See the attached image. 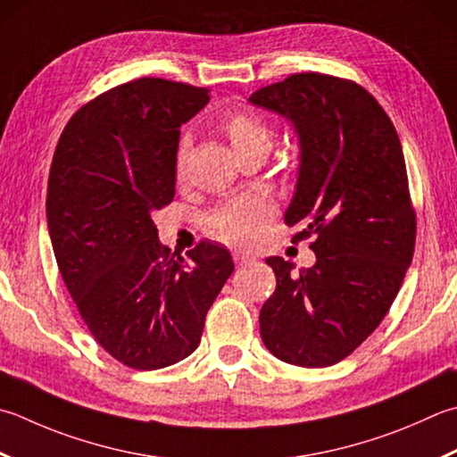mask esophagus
I'll use <instances>...</instances> for the list:
<instances>
[{
  "label": "esophagus",
  "mask_w": 457,
  "mask_h": 457,
  "mask_svg": "<svg viewBox=\"0 0 457 457\" xmlns=\"http://www.w3.org/2000/svg\"><path fill=\"white\" fill-rule=\"evenodd\" d=\"M234 262H236L239 267H244V265L253 263V262H255V255H253V253H245V252H236V253H234Z\"/></svg>",
  "instance_id": "34e87169"
}]
</instances>
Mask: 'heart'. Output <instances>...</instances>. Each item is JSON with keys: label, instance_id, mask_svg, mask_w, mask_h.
<instances>
[{"label": "heart", "instance_id": "b5f03b06", "mask_svg": "<svg viewBox=\"0 0 457 457\" xmlns=\"http://www.w3.org/2000/svg\"><path fill=\"white\" fill-rule=\"evenodd\" d=\"M223 132L229 138L231 146L236 148L237 154L247 152L252 148H267L271 146V130L265 122L247 112H234L229 114L221 124ZM186 158L187 146L182 142L176 150L174 162V176L176 182H182L186 176ZM273 216V208L263 200H237L229 202L221 208L213 210L208 216V229L210 234L223 241V244L244 247L253 244L262 236L267 221Z\"/></svg>", "mask_w": 457, "mask_h": 457}]
</instances>
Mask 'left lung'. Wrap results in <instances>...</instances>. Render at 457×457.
<instances>
[{"label":"left lung","instance_id":"obj_1","mask_svg":"<svg viewBox=\"0 0 457 457\" xmlns=\"http://www.w3.org/2000/svg\"><path fill=\"white\" fill-rule=\"evenodd\" d=\"M293 122L301 142L297 192L285 213L295 241L312 237L317 263L293 273L270 257L277 287L259 312L277 359L323 369L377 328L412 263L416 210L404 152L380 103L359 83L293 73L249 96Z\"/></svg>","mask_w":457,"mask_h":457}]
</instances>
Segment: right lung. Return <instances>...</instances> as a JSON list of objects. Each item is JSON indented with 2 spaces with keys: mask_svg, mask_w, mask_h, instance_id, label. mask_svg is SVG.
Masks as SVG:
<instances>
[{
  "mask_svg": "<svg viewBox=\"0 0 457 457\" xmlns=\"http://www.w3.org/2000/svg\"><path fill=\"white\" fill-rule=\"evenodd\" d=\"M208 93L158 77L112 87L71 116L53 154L47 223L61 277L95 341L134 370L190 356L234 273L212 241L187 262L170 253L152 221L174 200L180 127Z\"/></svg>",
  "mask_w": 457,
  "mask_h": 457,
  "instance_id": "obj_1",
  "label": "right lung"
}]
</instances>
